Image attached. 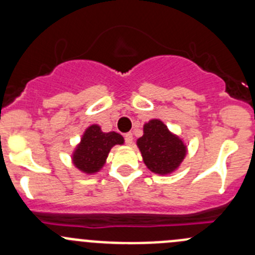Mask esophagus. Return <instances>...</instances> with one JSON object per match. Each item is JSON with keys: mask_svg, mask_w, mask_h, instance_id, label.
<instances>
[{"mask_svg": "<svg viewBox=\"0 0 255 255\" xmlns=\"http://www.w3.org/2000/svg\"><path fill=\"white\" fill-rule=\"evenodd\" d=\"M125 140H126V144H127V145H132V144H133V134H132V133H127V134L125 135Z\"/></svg>", "mask_w": 255, "mask_h": 255, "instance_id": "34e87169", "label": "esophagus"}]
</instances>
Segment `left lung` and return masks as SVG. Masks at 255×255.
<instances>
[{
  "instance_id": "8db88e82",
  "label": "left lung",
  "mask_w": 255,
  "mask_h": 255,
  "mask_svg": "<svg viewBox=\"0 0 255 255\" xmlns=\"http://www.w3.org/2000/svg\"><path fill=\"white\" fill-rule=\"evenodd\" d=\"M137 145L146 168L159 175L174 173L187 153L185 143L160 120H150L144 125L143 135L137 139Z\"/></svg>"
}]
</instances>
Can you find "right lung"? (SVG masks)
Instances as JSON below:
<instances>
[{"label": "right lung", "instance_id": "right-lung-1", "mask_svg": "<svg viewBox=\"0 0 255 255\" xmlns=\"http://www.w3.org/2000/svg\"><path fill=\"white\" fill-rule=\"evenodd\" d=\"M123 143L125 139L120 133H105L100 126H90L82 134L71 156L74 165L85 174H96L106 163L112 146Z\"/></svg>", "mask_w": 255, "mask_h": 255}]
</instances>
